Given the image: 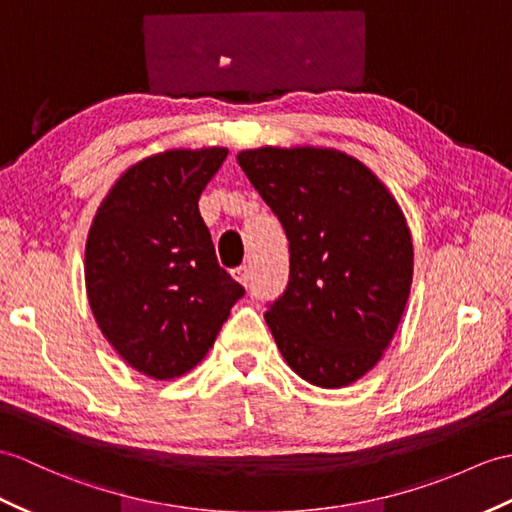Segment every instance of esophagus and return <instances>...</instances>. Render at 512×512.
Returning <instances> with one entry per match:
<instances>
[{
  "instance_id": "34e87169",
  "label": "esophagus",
  "mask_w": 512,
  "mask_h": 512,
  "mask_svg": "<svg viewBox=\"0 0 512 512\" xmlns=\"http://www.w3.org/2000/svg\"><path fill=\"white\" fill-rule=\"evenodd\" d=\"M233 277L248 288V283H251V268H248V266L235 268V270H233Z\"/></svg>"
}]
</instances>
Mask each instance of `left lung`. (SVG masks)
<instances>
[{"label":"left lung","instance_id":"left-lung-1","mask_svg":"<svg viewBox=\"0 0 512 512\" xmlns=\"http://www.w3.org/2000/svg\"><path fill=\"white\" fill-rule=\"evenodd\" d=\"M288 237L290 279L266 323L285 362L320 388L353 384L382 358L412 283L397 200L358 159L323 148L237 154Z\"/></svg>","mask_w":512,"mask_h":512}]
</instances>
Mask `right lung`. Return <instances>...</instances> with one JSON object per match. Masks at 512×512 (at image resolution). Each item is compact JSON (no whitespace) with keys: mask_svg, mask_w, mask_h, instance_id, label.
<instances>
[{"mask_svg":"<svg viewBox=\"0 0 512 512\" xmlns=\"http://www.w3.org/2000/svg\"><path fill=\"white\" fill-rule=\"evenodd\" d=\"M229 150H168L126 170L95 213L85 251L91 312L122 358L154 379L194 368L244 296L198 211Z\"/></svg>","mask_w":512,"mask_h":512,"instance_id":"obj_1","label":"right lung"}]
</instances>
